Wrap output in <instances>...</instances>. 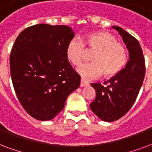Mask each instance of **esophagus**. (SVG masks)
Returning a JSON list of instances; mask_svg holds the SVG:
<instances>
[{
  "label": "esophagus",
  "mask_w": 152,
  "mask_h": 152,
  "mask_svg": "<svg viewBox=\"0 0 152 152\" xmlns=\"http://www.w3.org/2000/svg\"><path fill=\"white\" fill-rule=\"evenodd\" d=\"M89 86V82H86V80L84 79H81V82H80V86L81 87H85V86Z\"/></svg>",
  "instance_id": "esophagus-1"
}]
</instances>
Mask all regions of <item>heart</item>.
<instances>
[{
  "instance_id": "1",
  "label": "heart",
  "mask_w": 152,
  "mask_h": 152,
  "mask_svg": "<svg viewBox=\"0 0 152 152\" xmlns=\"http://www.w3.org/2000/svg\"><path fill=\"white\" fill-rule=\"evenodd\" d=\"M86 50H94L90 58L93 62L82 64L77 69V73L86 79L97 78L102 74L106 77H113L126 64L125 47L106 31L88 33L81 39H71L66 45V55L72 65L78 66L84 59Z\"/></svg>"
}]
</instances>
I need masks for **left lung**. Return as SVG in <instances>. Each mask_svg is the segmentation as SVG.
I'll return each mask as SVG.
<instances>
[{"mask_svg":"<svg viewBox=\"0 0 152 152\" xmlns=\"http://www.w3.org/2000/svg\"><path fill=\"white\" fill-rule=\"evenodd\" d=\"M113 28L121 35L129 51V60L122 69L104 86L91 83L96 98L90 109L101 120L108 122L121 118L129 111L138 96L145 76V61L140 44L135 37L117 26Z\"/></svg>","mask_w":152,"mask_h":152,"instance_id":"left-lung-1","label":"left lung"}]
</instances>
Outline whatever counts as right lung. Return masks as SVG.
<instances>
[{"label":"right lung","mask_w":152,"mask_h":152,"mask_svg":"<svg viewBox=\"0 0 152 152\" xmlns=\"http://www.w3.org/2000/svg\"><path fill=\"white\" fill-rule=\"evenodd\" d=\"M75 33L66 25L40 23L17 36L10 54V73L19 102L33 118L49 121L62 111L81 77L66 48Z\"/></svg>","instance_id":"obj_1"}]
</instances>
